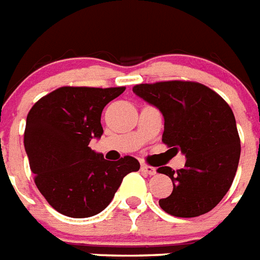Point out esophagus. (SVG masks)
Instances as JSON below:
<instances>
[{
  "mask_svg": "<svg viewBox=\"0 0 260 260\" xmlns=\"http://www.w3.org/2000/svg\"><path fill=\"white\" fill-rule=\"evenodd\" d=\"M141 170H142L143 173L149 174V176H154V174L157 173L155 168H153V166H150V165H142L141 166Z\"/></svg>",
  "mask_w": 260,
  "mask_h": 260,
  "instance_id": "esophagus-1",
  "label": "esophagus"
}]
</instances>
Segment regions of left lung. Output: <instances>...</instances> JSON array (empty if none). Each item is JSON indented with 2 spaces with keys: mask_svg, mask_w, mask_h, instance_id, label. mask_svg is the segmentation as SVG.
I'll use <instances>...</instances> for the list:
<instances>
[{
  "mask_svg": "<svg viewBox=\"0 0 260 260\" xmlns=\"http://www.w3.org/2000/svg\"><path fill=\"white\" fill-rule=\"evenodd\" d=\"M165 119L162 142L186 157L177 172L169 166L173 192L159 207L176 217H196L219 204L231 188L240 158V138L231 107L219 94L197 82L168 80L133 87Z\"/></svg>",
  "mask_w": 260,
  "mask_h": 260,
  "instance_id": "8db88e82",
  "label": "left lung"
}]
</instances>
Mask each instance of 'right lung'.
<instances>
[{
    "instance_id": "add662e5",
    "label": "right lung",
    "mask_w": 260,
    "mask_h": 260,
    "mask_svg": "<svg viewBox=\"0 0 260 260\" xmlns=\"http://www.w3.org/2000/svg\"><path fill=\"white\" fill-rule=\"evenodd\" d=\"M126 87H60L33 105L24 146L35 184L52 208L68 217H90L111 203L126 174L140 170L124 155L107 161L88 146L101 138L105 106Z\"/></svg>"
}]
</instances>
